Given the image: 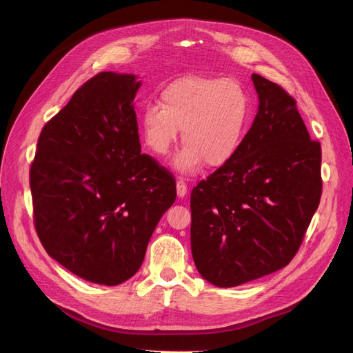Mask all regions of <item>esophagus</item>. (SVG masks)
I'll list each match as a JSON object with an SVG mask.
<instances>
[{
    "label": "esophagus",
    "instance_id": "esophagus-1",
    "mask_svg": "<svg viewBox=\"0 0 353 353\" xmlns=\"http://www.w3.org/2000/svg\"><path fill=\"white\" fill-rule=\"evenodd\" d=\"M187 191H188V187H187V184H185V181H184L183 178H179V179L176 181V194H178L179 197H184V196L187 194Z\"/></svg>",
    "mask_w": 353,
    "mask_h": 353
}]
</instances>
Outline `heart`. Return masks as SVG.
Returning <instances> with one entry per match:
<instances>
[{
	"mask_svg": "<svg viewBox=\"0 0 353 353\" xmlns=\"http://www.w3.org/2000/svg\"><path fill=\"white\" fill-rule=\"evenodd\" d=\"M160 104H148L140 126L154 156L166 157L183 130V147L174 165L193 172L203 162L225 165L236 154L249 121L250 99L237 81L212 77H183L160 92Z\"/></svg>",
	"mask_w": 353,
	"mask_h": 353,
	"instance_id": "1",
	"label": "heart"
}]
</instances>
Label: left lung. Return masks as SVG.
Wrapping results in <instances>:
<instances>
[{"label": "left lung", "mask_w": 353, "mask_h": 353, "mask_svg": "<svg viewBox=\"0 0 353 353\" xmlns=\"http://www.w3.org/2000/svg\"><path fill=\"white\" fill-rule=\"evenodd\" d=\"M259 110L236 154L191 191V253L199 272L236 287L284 268L323 193L321 145L296 100L252 74Z\"/></svg>", "instance_id": "left-lung-1"}]
</instances>
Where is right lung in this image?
<instances>
[{"label":"right lung","mask_w":353,"mask_h":353,"mask_svg":"<svg viewBox=\"0 0 353 353\" xmlns=\"http://www.w3.org/2000/svg\"><path fill=\"white\" fill-rule=\"evenodd\" d=\"M134 74L100 72L44 125L29 170L47 253L81 279L117 285L140 270L174 205L172 174L141 154Z\"/></svg>","instance_id":"1"}]
</instances>
